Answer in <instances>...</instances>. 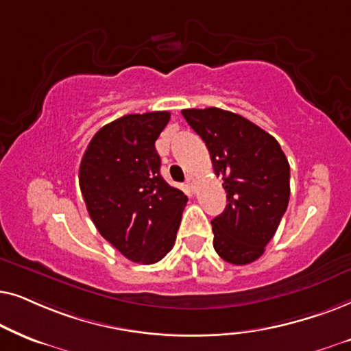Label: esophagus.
Returning a JSON list of instances; mask_svg holds the SVG:
<instances>
[{"instance_id":"34e87169","label":"esophagus","mask_w":351,"mask_h":351,"mask_svg":"<svg viewBox=\"0 0 351 351\" xmlns=\"http://www.w3.org/2000/svg\"><path fill=\"white\" fill-rule=\"evenodd\" d=\"M186 184H188V188L191 191L195 189V180L193 178V176H188V180H186Z\"/></svg>"}]
</instances>
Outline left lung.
Wrapping results in <instances>:
<instances>
[{"instance_id":"1","label":"left lung","mask_w":351,"mask_h":351,"mask_svg":"<svg viewBox=\"0 0 351 351\" xmlns=\"http://www.w3.org/2000/svg\"><path fill=\"white\" fill-rule=\"evenodd\" d=\"M181 114L204 139L228 193L226 208L212 219L215 250L228 263H252L263 255L287 210V158L276 139L242 115L218 107Z\"/></svg>"}]
</instances>
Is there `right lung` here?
Masks as SVG:
<instances>
[{"label": "right lung", "mask_w": 351, "mask_h": 351, "mask_svg": "<svg viewBox=\"0 0 351 351\" xmlns=\"http://www.w3.org/2000/svg\"><path fill=\"white\" fill-rule=\"evenodd\" d=\"M168 120L170 112L120 117L93 136L80 163L93 223L134 263H157L171 250L188 202L160 175L156 141Z\"/></svg>", "instance_id": "right-lung-1"}]
</instances>
